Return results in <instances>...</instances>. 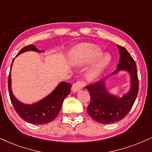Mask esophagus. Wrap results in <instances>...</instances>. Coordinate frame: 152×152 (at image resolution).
Wrapping results in <instances>:
<instances>
[{
	"mask_svg": "<svg viewBox=\"0 0 152 152\" xmlns=\"http://www.w3.org/2000/svg\"><path fill=\"white\" fill-rule=\"evenodd\" d=\"M85 85V82L83 81V80H79V81L76 82L75 83L73 84L72 90L74 91V92H77L80 89H82Z\"/></svg>",
	"mask_w": 152,
	"mask_h": 152,
	"instance_id": "1",
	"label": "esophagus"
}]
</instances>
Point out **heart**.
Here are the masks:
<instances>
[{
  "label": "heart",
  "instance_id": "b5f03b06",
  "mask_svg": "<svg viewBox=\"0 0 152 152\" xmlns=\"http://www.w3.org/2000/svg\"><path fill=\"white\" fill-rule=\"evenodd\" d=\"M101 52L102 50L99 47L94 44H81L72 51V59L77 64H87L96 58ZM110 61V57L108 54L99 56L88 71L89 77L91 79L98 77L109 65Z\"/></svg>",
  "mask_w": 152,
  "mask_h": 152
}]
</instances>
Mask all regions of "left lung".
Masks as SVG:
<instances>
[{"label":"left lung","instance_id":"left-lung-1","mask_svg":"<svg viewBox=\"0 0 152 152\" xmlns=\"http://www.w3.org/2000/svg\"><path fill=\"white\" fill-rule=\"evenodd\" d=\"M117 46L120 52V61L118 68L111 75L120 70L128 71L131 78L130 90L121 98L110 94L106 87L105 78L86 86L91 98L87 113L95 121L103 124H109L123 119L132 108L139 91L135 61L125 48L119 45Z\"/></svg>","mask_w":152,"mask_h":152}]
</instances>
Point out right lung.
I'll return each mask as SVG.
<instances>
[{
    "mask_svg": "<svg viewBox=\"0 0 152 152\" xmlns=\"http://www.w3.org/2000/svg\"><path fill=\"white\" fill-rule=\"evenodd\" d=\"M28 50H34L39 53L44 51V50H39L35 47L34 45L31 44L22 48L18 56ZM10 72L11 69L8 76L9 95L13 107L18 115L25 121L35 125L46 124L53 121L58 115L65 97L70 93L72 85L67 82H62L49 95L45 97L42 100L39 101L36 104L31 105L24 104L18 101L13 95L11 89Z\"/></svg>",
    "mask_w": 152,
    "mask_h": 152,
    "instance_id": "add662e5",
    "label": "right lung"
}]
</instances>
